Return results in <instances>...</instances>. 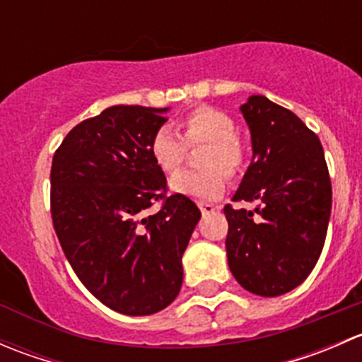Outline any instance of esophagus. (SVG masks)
I'll list each match as a JSON object with an SVG mask.
<instances>
[{"instance_id":"34e87169","label":"esophagus","mask_w":362,"mask_h":362,"mask_svg":"<svg viewBox=\"0 0 362 362\" xmlns=\"http://www.w3.org/2000/svg\"><path fill=\"white\" fill-rule=\"evenodd\" d=\"M198 206H199V210H202L203 215L211 214V211L215 210V206H214V204H211V203H204V202H202V203H198Z\"/></svg>"}]
</instances>
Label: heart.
<instances>
[{
    "instance_id": "obj_1",
    "label": "heart",
    "mask_w": 362,
    "mask_h": 362,
    "mask_svg": "<svg viewBox=\"0 0 362 362\" xmlns=\"http://www.w3.org/2000/svg\"><path fill=\"white\" fill-rule=\"evenodd\" d=\"M182 136L163 126L151 141V156L164 173H175L187 158L189 147H202L198 163L203 170L180 171L170 182L171 191L196 199H214L222 194L226 177L238 178L247 166V151L238 136L235 119L218 108L199 105L185 113Z\"/></svg>"
}]
</instances>
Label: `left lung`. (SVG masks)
Wrapping results in <instances>:
<instances>
[{
	"instance_id": "1",
	"label": "left lung",
	"mask_w": 362,
	"mask_h": 362,
	"mask_svg": "<svg viewBox=\"0 0 362 362\" xmlns=\"http://www.w3.org/2000/svg\"><path fill=\"white\" fill-rule=\"evenodd\" d=\"M250 127L252 163L226 204L228 262L252 294L273 298L305 282L319 261L331 215V178L322 145L298 115L264 96L242 105Z\"/></svg>"
}]
</instances>
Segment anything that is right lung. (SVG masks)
Wrapping results in <instances>:
<instances>
[{"instance_id":"obj_1","label":"right lung","mask_w":362,"mask_h":362,"mask_svg":"<svg viewBox=\"0 0 362 362\" xmlns=\"http://www.w3.org/2000/svg\"><path fill=\"white\" fill-rule=\"evenodd\" d=\"M166 110L115 105L76 124L52 158L50 214L64 255L89 293L124 315H152L177 298L202 217L187 196L166 194L151 156Z\"/></svg>"}]
</instances>
